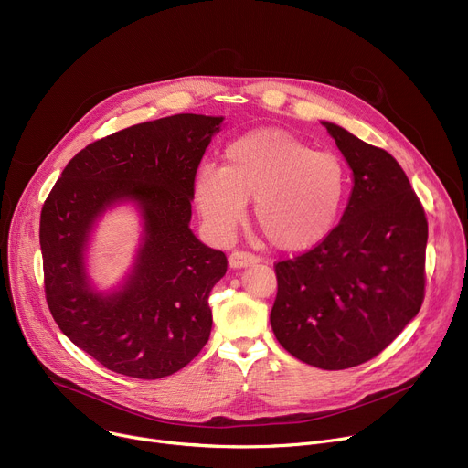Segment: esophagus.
Listing matches in <instances>:
<instances>
[{
    "label": "esophagus",
    "instance_id": "esophagus-1",
    "mask_svg": "<svg viewBox=\"0 0 468 468\" xmlns=\"http://www.w3.org/2000/svg\"><path fill=\"white\" fill-rule=\"evenodd\" d=\"M256 263H260V258L251 256V253H246V251H233L229 256L231 269H244V267H251Z\"/></svg>",
    "mask_w": 468,
    "mask_h": 468
}]
</instances>
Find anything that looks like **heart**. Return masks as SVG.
Wrapping results in <instances>:
<instances>
[{
	"instance_id": "obj_1",
	"label": "heart",
	"mask_w": 468,
	"mask_h": 468,
	"mask_svg": "<svg viewBox=\"0 0 468 468\" xmlns=\"http://www.w3.org/2000/svg\"><path fill=\"white\" fill-rule=\"evenodd\" d=\"M347 188L344 164L332 153L280 129H260L233 140L224 165L205 164L192 183V197L207 231L228 240L246 217L253 218L282 251H306L334 229Z\"/></svg>"
}]
</instances>
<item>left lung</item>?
I'll return each mask as SVG.
<instances>
[{
	"label": "left lung",
	"mask_w": 468,
	"mask_h": 468,
	"mask_svg": "<svg viewBox=\"0 0 468 468\" xmlns=\"http://www.w3.org/2000/svg\"><path fill=\"white\" fill-rule=\"evenodd\" d=\"M353 172L339 224L314 250L276 263L271 324L310 366L347 369L387 349L418 315L428 220L392 154L321 121Z\"/></svg>",
	"instance_id": "left-lung-1"
}]
</instances>
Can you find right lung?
Here are the masks:
<instances>
[{"label": "right lung", "instance_id": "right-lung-1", "mask_svg": "<svg viewBox=\"0 0 468 468\" xmlns=\"http://www.w3.org/2000/svg\"><path fill=\"white\" fill-rule=\"evenodd\" d=\"M224 117L179 113L140 122L81 149L40 212L48 308L61 332L104 367L136 378L183 369L212 328L208 292L226 253L190 229L192 183ZM133 204L141 242L112 290L89 274V246L110 207Z\"/></svg>", "mask_w": 468, "mask_h": 468}]
</instances>
